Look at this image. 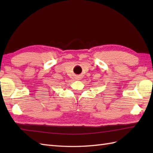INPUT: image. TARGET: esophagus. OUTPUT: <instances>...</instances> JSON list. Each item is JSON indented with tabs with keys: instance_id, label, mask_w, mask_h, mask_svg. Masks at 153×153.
<instances>
[{
	"instance_id": "1",
	"label": "esophagus",
	"mask_w": 153,
	"mask_h": 153,
	"mask_svg": "<svg viewBox=\"0 0 153 153\" xmlns=\"http://www.w3.org/2000/svg\"><path fill=\"white\" fill-rule=\"evenodd\" d=\"M79 78H80V77H79Z\"/></svg>"
}]
</instances>
